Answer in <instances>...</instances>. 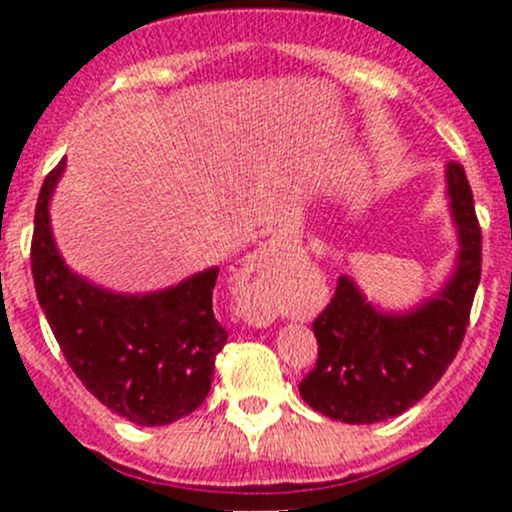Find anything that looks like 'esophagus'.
I'll use <instances>...</instances> for the list:
<instances>
[{
  "label": "esophagus",
  "instance_id": "esophagus-1",
  "mask_svg": "<svg viewBox=\"0 0 512 512\" xmlns=\"http://www.w3.org/2000/svg\"><path fill=\"white\" fill-rule=\"evenodd\" d=\"M265 260H267V252H255V257L250 260L247 272H260V267L265 265ZM247 319H252V322H255V319H260V312H247Z\"/></svg>",
  "mask_w": 512,
  "mask_h": 512
}]
</instances>
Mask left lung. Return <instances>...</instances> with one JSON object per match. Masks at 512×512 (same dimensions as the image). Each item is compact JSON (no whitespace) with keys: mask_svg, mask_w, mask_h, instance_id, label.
<instances>
[{"mask_svg":"<svg viewBox=\"0 0 512 512\" xmlns=\"http://www.w3.org/2000/svg\"><path fill=\"white\" fill-rule=\"evenodd\" d=\"M446 195L458 232L446 285L406 312H384L342 275L332 302L314 319L319 356L299 394L319 414L342 423L404 414L456 359L480 282V227L463 165H446Z\"/></svg>","mask_w":512,"mask_h":512,"instance_id":"obj_1","label":"left lung"}]
</instances>
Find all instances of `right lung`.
Wrapping results in <instances>:
<instances>
[{
  "instance_id": "1",
  "label": "right lung",
  "mask_w": 512,
  "mask_h": 512,
  "mask_svg": "<svg viewBox=\"0 0 512 512\" xmlns=\"http://www.w3.org/2000/svg\"><path fill=\"white\" fill-rule=\"evenodd\" d=\"M66 168L41 185L32 275L51 332L81 384L136 426H165L198 409L227 332L213 314L218 267L146 294L111 292L76 275L51 235L49 203Z\"/></svg>"
}]
</instances>
